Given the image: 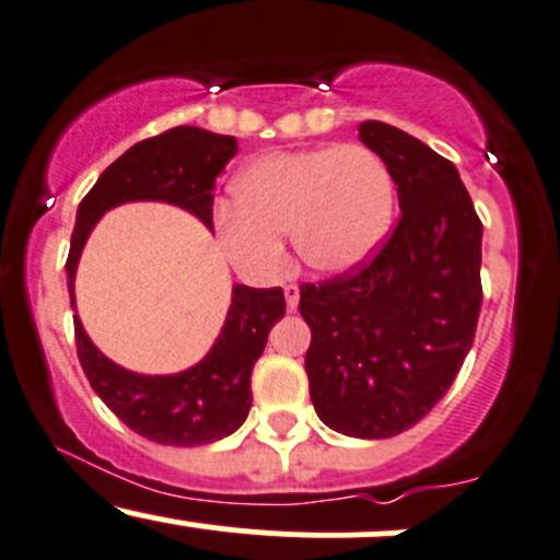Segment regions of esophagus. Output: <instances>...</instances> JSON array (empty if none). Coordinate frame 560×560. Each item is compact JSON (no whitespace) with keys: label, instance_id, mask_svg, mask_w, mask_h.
Returning <instances> with one entry per match:
<instances>
[{"label":"esophagus","instance_id":"1","mask_svg":"<svg viewBox=\"0 0 560 560\" xmlns=\"http://www.w3.org/2000/svg\"><path fill=\"white\" fill-rule=\"evenodd\" d=\"M282 293H285V306H288V312H295V308H299V299H301V293H299V285H285L282 288Z\"/></svg>","mask_w":560,"mask_h":560}]
</instances>
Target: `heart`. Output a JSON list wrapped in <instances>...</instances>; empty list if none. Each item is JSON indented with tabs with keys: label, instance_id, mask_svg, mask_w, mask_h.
I'll use <instances>...</instances> for the list:
<instances>
[{
	"label": "heart",
	"instance_id": "b5f03b06",
	"mask_svg": "<svg viewBox=\"0 0 560 560\" xmlns=\"http://www.w3.org/2000/svg\"><path fill=\"white\" fill-rule=\"evenodd\" d=\"M396 212V180L364 143L275 151L233 183V209L217 212L222 252L248 278L285 265L282 235L317 275H343L377 252Z\"/></svg>",
	"mask_w": 560,
	"mask_h": 560
}]
</instances>
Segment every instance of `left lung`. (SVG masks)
<instances>
[{"instance_id":"left-lung-1","label":"left lung","mask_w":560,"mask_h":560,"mask_svg":"<svg viewBox=\"0 0 560 560\" xmlns=\"http://www.w3.org/2000/svg\"><path fill=\"white\" fill-rule=\"evenodd\" d=\"M398 186L400 220L364 265L301 285L312 330L308 393L348 438L383 440L424 419L448 393L482 306V222L456 164L387 122L359 125Z\"/></svg>"}]
</instances>
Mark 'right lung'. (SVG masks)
<instances>
[{"label": "right lung", "mask_w": 560, "mask_h": 560, "mask_svg": "<svg viewBox=\"0 0 560 560\" xmlns=\"http://www.w3.org/2000/svg\"><path fill=\"white\" fill-rule=\"evenodd\" d=\"M238 143L194 125H177L130 147L98 175L94 188L78 207L70 238L68 269L70 306L72 282L85 238L107 209L125 201H167L188 209L212 228L214 180L233 160ZM285 314L282 288L235 285L228 319L212 351L199 364L177 374H136L104 357L85 335L78 314V359L91 387L117 419L151 443L207 445L233 435L252 409V372L265 351L269 330Z\"/></svg>", "instance_id": "right-lung-1"}]
</instances>
